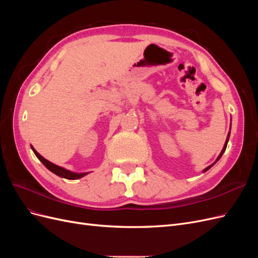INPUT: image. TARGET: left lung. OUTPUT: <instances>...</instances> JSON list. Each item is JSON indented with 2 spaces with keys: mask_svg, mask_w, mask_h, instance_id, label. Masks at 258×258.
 Wrapping results in <instances>:
<instances>
[{
  "mask_svg": "<svg viewBox=\"0 0 258 258\" xmlns=\"http://www.w3.org/2000/svg\"><path fill=\"white\" fill-rule=\"evenodd\" d=\"M229 136H230V132H229V134H228V136H227V140H226V143H225V145H224V148H223V151H222V153H221V154H220V156H218V157H217V159H216V161H215V162H214V163H213V165H211V166H209V167H208V168H206V169H205V170H204V172H206V171H208V170H209V169H210V168H211V167H213V166H214V165H215V163H216V162H217V161H218V160H220V158H221V157H222V155H223V154H224V152H225V151H226V147H227V143H228V140H229Z\"/></svg>",
  "mask_w": 258,
  "mask_h": 258,
  "instance_id": "1",
  "label": "left lung"
}]
</instances>
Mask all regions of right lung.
<instances>
[{"label":"right lung","instance_id":"add662e5","mask_svg":"<svg viewBox=\"0 0 258 258\" xmlns=\"http://www.w3.org/2000/svg\"><path fill=\"white\" fill-rule=\"evenodd\" d=\"M31 148H32V151L34 152L36 157L43 162V165H44L46 168H47L49 171H51L52 173H54V174L60 176V177H64V178H68V179H77V178H81V177H83L84 175L87 174V173H74V172H71V171H69V170H67V169H64V168H61V167H59V166L53 165V163H51V162L48 161V160H46V159L43 157V156H41L40 154H38L32 146H31Z\"/></svg>","mask_w":258,"mask_h":258}]
</instances>
